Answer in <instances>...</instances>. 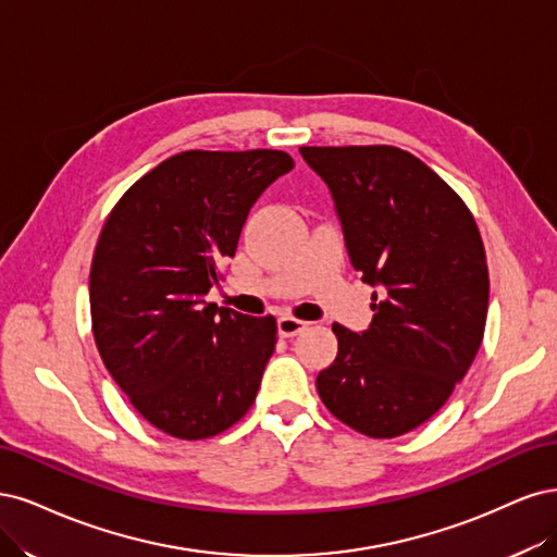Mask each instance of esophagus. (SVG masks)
I'll list each match as a JSON object with an SVG mask.
<instances>
[{
  "label": "esophagus",
  "mask_w": 557,
  "mask_h": 557,
  "mask_svg": "<svg viewBox=\"0 0 557 557\" xmlns=\"http://www.w3.org/2000/svg\"><path fill=\"white\" fill-rule=\"evenodd\" d=\"M305 329H308V321H300V319H294V317H280L277 319V333L282 337H294V335L302 333Z\"/></svg>",
  "instance_id": "1"
}]
</instances>
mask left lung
I'll use <instances>...</instances> for the list:
<instances>
[{"mask_svg":"<svg viewBox=\"0 0 557 557\" xmlns=\"http://www.w3.org/2000/svg\"><path fill=\"white\" fill-rule=\"evenodd\" d=\"M300 154L333 196L354 271L382 289L366 331L333 324L337 356L317 376L319 398L368 437L405 435L448 400L481 347L488 265L476 222L433 169L400 148Z\"/></svg>","mask_w":557,"mask_h":557,"instance_id":"left-lung-1","label":"left lung"}]
</instances>
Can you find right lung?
Listing matches in <instances>:
<instances>
[{
    "instance_id": "add662e5",
    "label": "right lung",
    "mask_w": 557,
    "mask_h": 557,
    "mask_svg": "<svg viewBox=\"0 0 557 557\" xmlns=\"http://www.w3.org/2000/svg\"><path fill=\"white\" fill-rule=\"evenodd\" d=\"M294 169L282 150H187L161 161L106 220L89 310L106 370L138 414L206 440L252 407L275 351L273 317L206 302L259 196Z\"/></svg>"
}]
</instances>
